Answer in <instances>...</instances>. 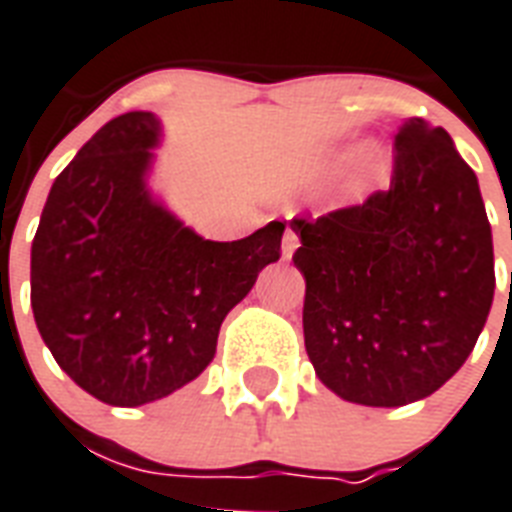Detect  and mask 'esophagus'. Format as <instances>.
<instances>
[{
    "label": "esophagus",
    "mask_w": 512,
    "mask_h": 512,
    "mask_svg": "<svg viewBox=\"0 0 512 512\" xmlns=\"http://www.w3.org/2000/svg\"><path fill=\"white\" fill-rule=\"evenodd\" d=\"M297 247H300L297 233L292 231V228H287V231H284V244H281V257H284V260H292V255H295Z\"/></svg>",
    "instance_id": "1"
}]
</instances>
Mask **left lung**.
<instances>
[{
  "instance_id": "8db88e82",
  "label": "left lung",
  "mask_w": 512,
  "mask_h": 512,
  "mask_svg": "<svg viewBox=\"0 0 512 512\" xmlns=\"http://www.w3.org/2000/svg\"><path fill=\"white\" fill-rule=\"evenodd\" d=\"M289 225L305 350L332 393L404 406L465 364L494 300V247L476 172L444 127L409 119L388 191Z\"/></svg>"
}]
</instances>
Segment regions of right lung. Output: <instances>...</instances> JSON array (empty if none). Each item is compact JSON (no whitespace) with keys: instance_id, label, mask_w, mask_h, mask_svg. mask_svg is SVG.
Here are the masks:
<instances>
[{"instance_id":"right-lung-1","label":"right lung","mask_w":512,"mask_h":512,"mask_svg":"<svg viewBox=\"0 0 512 512\" xmlns=\"http://www.w3.org/2000/svg\"><path fill=\"white\" fill-rule=\"evenodd\" d=\"M162 122L103 124L55 177L31 244V308L58 366L103 404L143 406L196 380L220 324L279 260L284 223L209 241L148 188Z\"/></svg>"}]
</instances>
